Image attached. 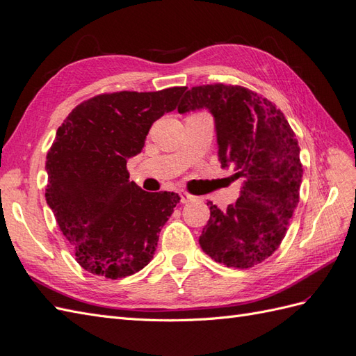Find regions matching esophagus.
<instances>
[{
	"instance_id": "1",
	"label": "esophagus",
	"mask_w": 356,
	"mask_h": 356,
	"mask_svg": "<svg viewBox=\"0 0 356 356\" xmlns=\"http://www.w3.org/2000/svg\"><path fill=\"white\" fill-rule=\"evenodd\" d=\"M179 196H181V202H183V204L192 202V201H195V199H196L193 195H190V193H187V192H181Z\"/></svg>"
}]
</instances>
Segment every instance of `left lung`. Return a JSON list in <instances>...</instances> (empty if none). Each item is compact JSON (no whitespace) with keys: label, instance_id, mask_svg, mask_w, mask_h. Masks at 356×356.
Listing matches in <instances>:
<instances>
[{"label":"left lung","instance_id":"obj_1","mask_svg":"<svg viewBox=\"0 0 356 356\" xmlns=\"http://www.w3.org/2000/svg\"><path fill=\"white\" fill-rule=\"evenodd\" d=\"M208 108L219 159L243 178L240 197L222 211L210 205L199 245L214 261L249 268L280 248L299 202L302 163L296 134L272 101L243 86L204 84L186 92L178 111Z\"/></svg>","mask_w":356,"mask_h":356}]
</instances>
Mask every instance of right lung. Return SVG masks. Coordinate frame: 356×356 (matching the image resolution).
<instances>
[{
	"mask_svg": "<svg viewBox=\"0 0 356 356\" xmlns=\"http://www.w3.org/2000/svg\"><path fill=\"white\" fill-rule=\"evenodd\" d=\"M184 90L101 93L58 127L47 154L45 197L84 270L118 280L152 259L179 196L145 192L128 179L127 160L142 151L151 125L177 108Z\"/></svg>",
	"mask_w": 356,
	"mask_h": 356,
	"instance_id": "add662e5",
	"label": "right lung"
}]
</instances>
